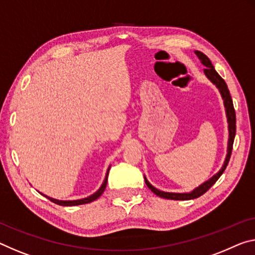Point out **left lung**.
Instances as JSON below:
<instances>
[{
    "label": "left lung",
    "mask_w": 255,
    "mask_h": 255,
    "mask_svg": "<svg viewBox=\"0 0 255 255\" xmlns=\"http://www.w3.org/2000/svg\"><path fill=\"white\" fill-rule=\"evenodd\" d=\"M196 55L199 56V59L201 60V62L204 64L205 69H204V74L205 76L208 77V78L211 80V82L216 85V86L219 88V91L221 93V96L222 99H224V104H225V108H226V113H227V120H228V128H229V139H228V153H227V156H226V160H225V163L222 165V168L220 169V171L216 173L215 176L212 177V178H210L208 181H205L204 184H202L199 187L194 189L193 192L191 193H165V192H161L159 189H156L155 187H153V186L148 183L145 178V184L147 185V187L151 189V191L155 194V195L162 197V199H167V200H193V199H197V197H200L201 195H203L205 192H208L210 188H211V186L216 183V181L219 179V177L224 173L226 167H227V164L229 162V159H230V155H232V151H233V144H234V138H235V134H236V113H235V109H234V104H233V100H232V96H230V93L229 90L227 87V84L225 83V80L221 78L219 76V74L216 71L215 67L212 66L211 61H210V59L208 58L207 55L204 53H202L200 51H195Z\"/></svg>",
    "instance_id": "8db88e82"
}]
</instances>
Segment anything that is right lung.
Listing matches in <instances>:
<instances>
[{"label":"right lung","instance_id":"add662e5","mask_svg":"<svg viewBox=\"0 0 255 255\" xmlns=\"http://www.w3.org/2000/svg\"><path fill=\"white\" fill-rule=\"evenodd\" d=\"M109 170H110V168L108 169V172H107V176H106V179H104L102 186H101L100 189L96 193L93 194V195L86 197V199H83V200H76V201H59V200H54V199H51V197H47L46 195H44L45 197H47L48 200L53 202L55 204H59V205H63V207H72V205H80V204H86V203H91V202L98 200L99 197L102 195V193L104 192V189L107 187V183H108V176H109Z\"/></svg>","mask_w":255,"mask_h":255}]
</instances>
